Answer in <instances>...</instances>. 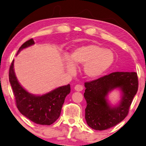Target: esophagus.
<instances>
[{
  "mask_svg": "<svg viewBox=\"0 0 146 146\" xmlns=\"http://www.w3.org/2000/svg\"><path fill=\"white\" fill-rule=\"evenodd\" d=\"M74 89L76 91H82L83 89H84V87L82 85L78 84L74 87Z\"/></svg>",
  "mask_w": 146,
  "mask_h": 146,
  "instance_id": "34e87169",
  "label": "esophagus"
}]
</instances>
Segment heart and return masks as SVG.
Segmentation results:
<instances>
[{"label": "heart", "mask_w": 146, "mask_h": 146, "mask_svg": "<svg viewBox=\"0 0 146 146\" xmlns=\"http://www.w3.org/2000/svg\"><path fill=\"white\" fill-rule=\"evenodd\" d=\"M114 61L111 50L96 44H89L75 49L70 59L66 57L64 66L67 72L72 75L76 66L84 65V72L87 78H96L102 76Z\"/></svg>", "instance_id": "1"}]
</instances>
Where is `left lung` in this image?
Segmentation results:
<instances>
[{"mask_svg":"<svg viewBox=\"0 0 146 146\" xmlns=\"http://www.w3.org/2000/svg\"><path fill=\"white\" fill-rule=\"evenodd\" d=\"M84 97L87 102V125L96 131L111 128L124 119L129 113L134 96L137 93L138 79L134 72H115L97 80L85 83ZM119 88L122 92L120 104L111 107L107 102L109 92Z\"/></svg>","mask_w":146,"mask_h":146,"instance_id":"1","label":"left lung"}]
</instances>
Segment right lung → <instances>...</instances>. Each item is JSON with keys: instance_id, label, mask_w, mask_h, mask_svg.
I'll return each mask as SVG.
<instances>
[{"instance_id": "obj_1", "label": "right lung", "mask_w": 146, "mask_h": 146, "mask_svg": "<svg viewBox=\"0 0 146 146\" xmlns=\"http://www.w3.org/2000/svg\"><path fill=\"white\" fill-rule=\"evenodd\" d=\"M35 44L33 38L20 47L17 53ZM12 60L9 70V81L15 96L17 108L21 114L36 124L50 125L59 117L62 106L67 95L70 93V86H62L41 96L27 91L17 81Z\"/></svg>"}]
</instances>
